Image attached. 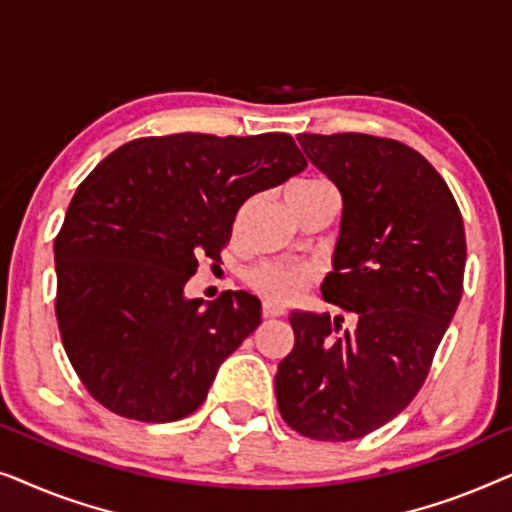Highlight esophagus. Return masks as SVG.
<instances>
[{"label":"esophagus","instance_id":"1","mask_svg":"<svg viewBox=\"0 0 512 512\" xmlns=\"http://www.w3.org/2000/svg\"><path fill=\"white\" fill-rule=\"evenodd\" d=\"M284 310L282 307H277V305H272V303H263V317L265 319H275V317H284Z\"/></svg>","mask_w":512,"mask_h":512}]
</instances>
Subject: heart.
<instances>
[{
	"mask_svg": "<svg viewBox=\"0 0 512 512\" xmlns=\"http://www.w3.org/2000/svg\"><path fill=\"white\" fill-rule=\"evenodd\" d=\"M328 186L319 179H300L293 184L286 195L296 191H310V188ZM314 270L303 263H261L247 272V284L258 296L270 303H291L312 284Z\"/></svg>",
	"mask_w": 512,
	"mask_h": 512,
	"instance_id": "heart-1",
	"label": "heart"
}]
</instances>
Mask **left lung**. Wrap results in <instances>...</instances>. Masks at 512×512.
Segmentation results:
<instances>
[{"mask_svg":"<svg viewBox=\"0 0 512 512\" xmlns=\"http://www.w3.org/2000/svg\"><path fill=\"white\" fill-rule=\"evenodd\" d=\"M342 195L333 272L321 284L345 317L291 312L296 335L275 375L284 422L312 440H354L422 389L464 291L457 200L422 153L361 132L298 135Z\"/></svg>","mask_w":512,"mask_h":512,"instance_id":"8db88e82","label":"left lung"}]
</instances>
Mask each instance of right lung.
Segmentation results:
<instances>
[{"label":"right lung","instance_id":"obj_1","mask_svg":"<svg viewBox=\"0 0 512 512\" xmlns=\"http://www.w3.org/2000/svg\"><path fill=\"white\" fill-rule=\"evenodd\" d=\"M305 167L284 132H181L132 139L81 181L55 237V317L97 403L156 424L200 408L261 324V300L226 291L202 305L184 286L202 254L219 261L251 195Z\"/></svg>","mask_w":512,"mask_h":512}]
</instances>
